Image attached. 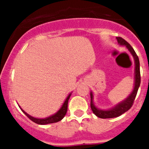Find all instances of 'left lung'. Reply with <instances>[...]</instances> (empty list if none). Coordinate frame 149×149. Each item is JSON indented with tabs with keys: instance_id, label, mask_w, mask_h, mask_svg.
<instances>
[{
	"instance_id": "left-lung-1",
	"label": "left lung",
	"mask_w": 149,
	"mask_h": 149,
	"mask_svg": "<svg viewBox=\"0 0 149 149\" xmlns=\"http://www.w3.org/2000/svg\"><path fill=\"white\" fill-rule=\"evenodd\" d=\"M117 41L118 44L121 46H125L127 50L130 52L134 59L135 63V71H134V86H133V91H131L128 97L125 99L124 100L120 102V103L117 104L116 105L111 107L110 109H101L97 108L95 106L94 102V94L92 91L90 92V96H91V108L92 110L93 113L100 118H117L118 116H120L123 113L127 112L128 109H130V107L133 105V102H134L135 98L137 94L138 90L141 84V74H140V63L138 55H136V52L134 51L133 48L130 46L127 42H126L124 39L122 37H116Z\"/></svg>"
}]
</instances>
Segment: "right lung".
<instances>
[{
  "instance_id": "add662e5",
  "label": "right lung",
  "mask_w": 149,
  "mask_h": 149,
  "mask_svg": "<svg viewBox=\"0 0 149 149\" xmlns=\"http://www.w3.org/2000/svg\"><path fill=\"white\" fill-rule=\"evenodd\" d=\"M72 92H70V94L68 95V97H66V99L64 101L63 104H62L61 107L60 108L59 110L55 113L54 115H50V116L47 117V118H34V117L31 116L29 114L26 113L25 111H24L22 108L20 107V106L19 105V107H20V109H22V112L31 120V121H33L34 123H37V124L39 125H47V124H49V123H58V122L61 121L63 118L65 117L66 112H67L68 110V100L70 99V97L71 96Z\"/></svg>"
}]
</instances>
